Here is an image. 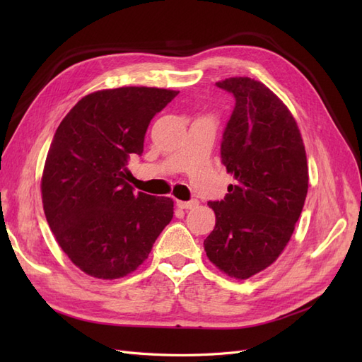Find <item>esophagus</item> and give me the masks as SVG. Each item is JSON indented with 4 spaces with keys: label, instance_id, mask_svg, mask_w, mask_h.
I'll use <instances>...</instances> for the list:
<instances>
[{
    "label": "esophagus",
    "instance_id": "obj_1",
    "mask_svg": "<svg viewBox=\"0 0 362 362\" xmlns=\"http://www.w3.org/2000/svg\"><path fill=\"white\" fill-rule=\"evenodd\" d=\"M198 201L196 199H192V201H177V205L180 206V208H182V210H192V208H194V206H198Z\"/></svg>",
    "mask_w": 362,
    "mask_h": 362
}]
</instances>
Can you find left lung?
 I'll use <instances>...</instances> for the list:
<instances>
[{"label":"left lung","instance_id":"1","mask_svg":"<svg viewBox=\"0 0 362 362\" xmlns=\"http://www.w3.org/2000/svg\"><path fill=\"white\" fill-rule=\"evenodd\" d=\"M235 105L221 157L234 177L222 201H210L213 233L206 257L235 279H247L281 255L308 192V166L298 124L269 87L247 76L216 83Z\"/></svg>","mask_w":362,"mask_h":362}]
</instances>
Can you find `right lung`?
<instances>
[{"instance_id":"1","label":"right lung","mask_w":362,"mask_h":362,"mask_svg":"<svg viewBox=\"0 0 362 362\" xmlns=\"http://www.w3.org/2000/svg\"><path fill=\"white\" fill-rule=\"evenodd\" d=\"M177 90L119 87L84 96L60 122L42 175L48 225L87 275L117 279L144 262L173 217V201L134 193L127 164L151 119Z\"/></svg>"}]
</instances>
